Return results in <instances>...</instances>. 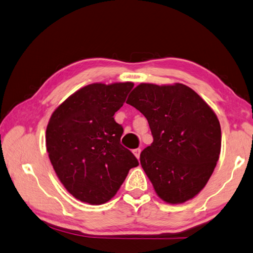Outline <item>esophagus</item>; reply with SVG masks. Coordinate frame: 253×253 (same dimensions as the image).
Here are the masks:
<instances>
[{
  "mask_svg": "<svg viewBox=\"0 0 253 253\" xmlns=\"http://www.w3.org/2000/svg\"><path fill=\"white\" fill-rule=\"evenodd\" d=\"M133 154L135 155L136 159H140V154H141V149H135L133 150Z\"/></svg>",
  "mask_w": 253,
  "mask_h": 253,
  "instance_id": "1",
  "label": "esophagus"
}]
</instances>
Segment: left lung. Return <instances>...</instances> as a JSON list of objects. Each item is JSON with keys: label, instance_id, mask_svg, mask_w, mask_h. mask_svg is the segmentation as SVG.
<instances>
[{"label": "left lung", "instance_id": "left-lung-1", "mask_svg": "<svg viewBox=\"0 0 253 253\" xmlns=\"http://www.w3.org/2000/svg\"><path fill=\"white\" fill-rule=\"evenodd\" d=\"M126 103L146 118L153 135L140 161L156 194L169 204L196 196L220 154L221 128L215 112L183 84H141Z\"/></svg>", "mask_w": 253, "mask_h": 253}]
</instances>
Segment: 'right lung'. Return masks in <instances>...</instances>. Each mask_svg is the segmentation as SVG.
<instances>
[{"label": "right lung", "mask_w": 253, "mask_h": 253, "mask_svg": "<svg viewBox=\"0 0 253 253\" xmlns=\"http://www.w3.org/2000/svg\"><path fill=\"white\" fill-rule=\"evenodd\" d=\"M132 83L92 84L79 89L52 112L46 149L65 188L80 202L101 205L117 194L136 157L121 144L114 121Z\"/></svg>", "instance_id": "1"}]
</instances>
